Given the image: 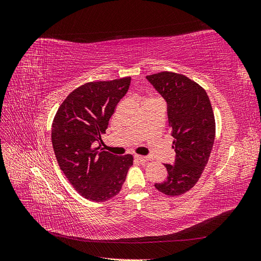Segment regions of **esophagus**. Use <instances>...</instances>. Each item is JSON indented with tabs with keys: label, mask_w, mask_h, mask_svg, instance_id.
Instances as JSON below:
<instances>
[{
	"label": "esophagus",
	"mask_w": 261,
	"mask_h": 261,
	"mask_svg": "<svg viewBox=\"0 0 261 261\" xmlns=\"http://www.w3.org/2000/svg\"><path fill=\"white\" fill-rule=\"evenodd\" d=\"M135 159H136V160H138V161H140V162H147V161H149L150 159H151V158H150V156H145V155H138V154H136V155H135Z\"/></svg>",
	"instance_id": "obj_1"
}]
</instances>
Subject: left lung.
Instances as JSON below:
<instances>
[{"label":"left lung","mask_w":261,"mask_h":261,"mask_svg":"<svg viewBox=\"0 0 261 261\" xmlns=\"http://www.w3.org/2000/svg\"><path fill=\"white\" fill-rule=\"evenodd\" d=\"M168 103L174 164H164L168 178L155 184L168 196H179L193 188L206 167L216 137L215 114L201 86L177 73L161 72L147 76Z\"/></svg>","instance_id":"left-lung-1"}]
</instances>
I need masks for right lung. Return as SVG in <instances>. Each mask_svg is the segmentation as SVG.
<instances>
[{
  "label": "right lung",
  "instance_id": "add662e5",
  "mask_svg": "<svg viewBox=\"0 0 261 261\" xmlns=\"http://www.w3.org/2000/svg\"><path fill=\"white\" fill-rule=\"evenodd\" d=\"M130 77L91 82L70 92L52 123V145L61 170L86 199L106 201L120 193L133 165V155H115L94 141L108 128L109 120L127 92Z\"/></svg>",
  "mask_w": 261,
  "mask_h": 261
}]
</instances>
